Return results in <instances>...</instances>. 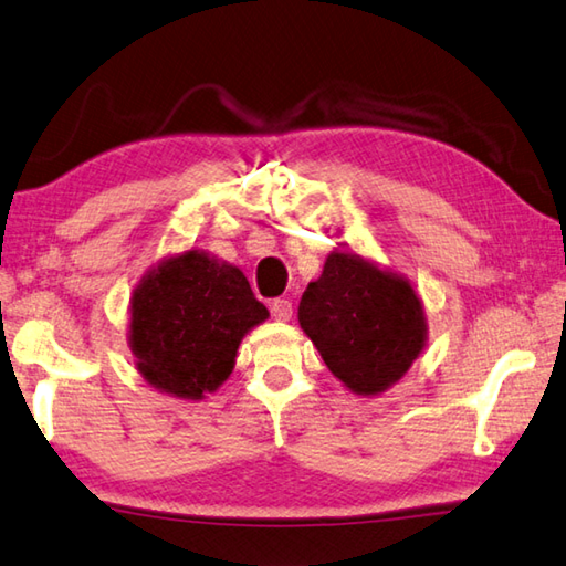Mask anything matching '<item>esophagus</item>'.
<instances>
[{
    "label": "esophagus",
    "instance_id": "obj_1",
    "mask_svg": "<svg viewBox=\"0 0 566 566\" xmlns=\"http://www.w3.org/2000/svg\"><path fill=\"white\" fill-rule=\"evenodd\" d=\"M271 315L279 323H285V319L293 317V303L285 301V297H275V301H271Z\"/></svg>",
    "mask_w": 566,
    "mask_h": 566
}]
</instances>
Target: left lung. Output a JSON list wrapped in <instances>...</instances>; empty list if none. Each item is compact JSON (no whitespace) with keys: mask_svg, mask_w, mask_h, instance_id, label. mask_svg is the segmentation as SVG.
Masks as SVG:
<instances>
[{"mask_svg":"<svg viewBox=\"0 0 566 566\" xmlns=\"http://www.w3.org/2000/svg\"><path fill=\"white\" fill-rule=\"evenodd\" d=\"M297 323L327 369L359 397L391 389L429 339L411 281L343 249L327 253L319 279L307 283Z\"/></svg>","mask_w":566,"mask_h":566,"instance_id":"left-lung-1","label":"left lung"}]
</instances>
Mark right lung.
<instances>
[{
    "label": "right lung",
    "instance_id": "1",
    "mask_svg": "<svg viewBox=\"0 0 566 566\" xmlns=\"http://www.w3.org/2000/svg\"><path fill=\"white\" fill-rule=\"evenodd\" d=\"M127 345L157 391L201 401L229 379L241 339L269 319L241 269L191 247L169 253L133 287Z\"/></svg>",
    "mask_w": 566,
    "mask_h": 566
}]
</instances>
